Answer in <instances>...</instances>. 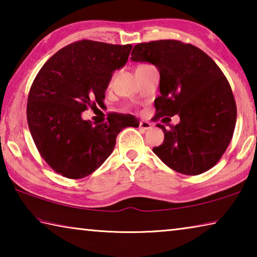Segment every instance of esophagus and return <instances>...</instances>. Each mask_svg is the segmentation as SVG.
I'll list each match as a JSON object with an SVG mask.
<instances>
[{"label":"esophagus","instance_id":"1","mask_svg":"<svg viewBox=\"0 0 257 257\" xmlns=\"http://www.w3.org/2000/svg\"><path fill=\"white\" fill-rule=\"evenodd\" d=\"M139 127L144 130H147L152 127V123L149 122V121H141V122H139Z\"/></svg>","mask_w":257,"mask_h":257}]
</instances>
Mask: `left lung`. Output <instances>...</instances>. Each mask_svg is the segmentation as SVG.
Returning a JSON list of instances; mask_svg holds the SVG:
<instances>
[{"instance_id":"obj_1","label":"left lung","mask_w":257,"mask_h":257,"mask_svg":"<svg viewBox=\"0 0 257 257\" xmlns=\"http://www.w3.org/2000/svg\"><path fill=\"white\" fill-rule=\"evenodd\" d=\"M130 59L159 69L161 95L154 101V119L180 116L169 129L158 124L164 142L154 153L182 175L210 170L231 142L237 119L236 101L221 69L201 49L175 40L139 43Z\"/></svg>"}]
</instances>
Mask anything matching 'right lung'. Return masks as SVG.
Listing matches in <instances>:
<instances>
[{
    "label": "right lung",
    "instance_id": "1",
    "mask_svg": "<svg viewBox=\"0 0 257 257\" xmlns=\"http://www.w3.org/2000/svg\"><path fill=\"white\" fill-rule=\"evenodd\" d=\"M133 46L81 40L56 52L35 77L27 103L28 127L43 160L69 179L93 173L111 155L118 134L138 127L132 114L111 113L92 124L81 113L104 104L112 73Z\"/></svg>",
    "mask_w": 257,
    "mask_h": 257
}]
</instances>
